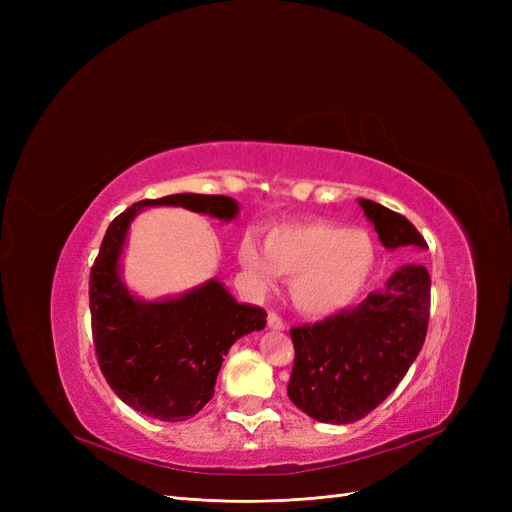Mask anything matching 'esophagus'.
Listing matches in <instances>:
<instances>
[{
  "instance_id": "1",
  "label": "esophagus",
  "mask_w": 512,
  "mask_h": 512,
  "mask_svg": "<svg viewBox=\"0 0 512 512\" xmlns=\"http://www.w3.org/2000/svg\"><path fill=\"white\" fill-rule=\"evenodd\" d=\"M267 322H269V327L271 329H275V331H284L286 329V322H284V318L277 314V312H269V316H267Z\"/></svg>"
}]
</instances>
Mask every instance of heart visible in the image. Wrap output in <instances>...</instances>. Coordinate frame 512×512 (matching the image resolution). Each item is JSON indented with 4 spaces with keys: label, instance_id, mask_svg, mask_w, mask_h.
I'll return each instance as SVG.
<instances>
[{
    "label": "heart",
    "instance_id": "obj_1",
    "mask_svg": "<svg viewBox=\"0 0 512 512\" xmlns=\"http://www.w3.org/2000/svg\"><path fill=\"white\" fill-rule=\"evenodd\" d=\"M376 243L361 228L331 222L286 224L269 230L267 247L254 237L239 245L241 265L260 284L294 275L290 297L301 312L324 316L348 307L376 267Z\"/></svg>",
    "mask_w": 512,
    "mask_h": 512
}]
</instances>
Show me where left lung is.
Segmentation results:
<instances>
[{"instance_id": "left-lung-1", "label": "left lung", "mask_w": 512, "mask_h": 512, "mask_svg": "<svg viewBox=\"0 0 512 512\" xmlns=\"http://www.w3.org/2000/svg\"><path fill=\"white\" fill-rule=\"evenodd\" d=\"M384 247H427L404 215L361 198ZM431 280L423 265L401 267L352 309L290 329L294 365L288 397L320 423L361 421L389 397L425 344Z\"/></svg>"}]
</instances>
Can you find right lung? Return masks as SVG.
I'll use <instances>...</instances> for the list:
<instances>
[{
    "mask_svg": "<svg viewBox=\"0 0 512 512\" xmlns=\"http://www.w3.org/2000/svg\"><path fill=\"white\" fill-rule=\"evenodd\" d=\"M156 205L230 220L237 203L215 194L145 198L108 224L89 273L91 335L108 386L136 412L179 423L203 410L226 352L239 337L265 329L267 312L237 303L213 280L179 299L136 301L119 282L117 260L136 211Z\"/></svg>",
    "mask_w": 512,
    "mask_h": 512,
    "instance_id": "add662e5",
    "label": "right lung"
}]
</instances>
